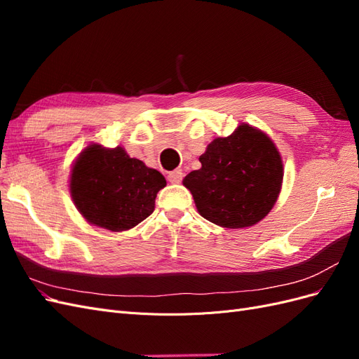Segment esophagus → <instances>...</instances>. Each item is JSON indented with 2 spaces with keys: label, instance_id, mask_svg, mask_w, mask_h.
Wrapping results in <instances>:
<instances>
[{
  "label": "esophagus",
  "instance_id": "1",
  "mask_svg": "<svg viewBox=\"0 0 359 359\" xmlns=\"http://www.w3.org/2000/svg\"><path fill=\"white\" fill-rule=\"evenodd\" d=\"M168 181L170 184H180L182 181V172L180 169L172 170L168 173Z\"/></svg>",
  "mask_w": 359,
  "mask_h": 359
}]
</instances>
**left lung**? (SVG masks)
Segmentation results:
<instances>
[{"mask_svg":"<svg viewBox=\"0 0 359 359\" xmlns=\"http://www.w3.org/2000/svg\"><path fill=\"white\" fill-rule=\"evenodd\" d=\"M202 168L184 178L203 219L229 229L253 226L273 208L283 163L266 135L243 124L217 137L199 157Z\"/></svg>","mask_w":359,"mask_h":359,"instance_id":"1","label":"left lung"}]
</instances>
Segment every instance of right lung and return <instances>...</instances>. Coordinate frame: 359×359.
I'll list each match as a JSON object with an SVG mask.
<instances>
[{
  "mask_svg": "<svg viewBox=\"0 0 359 359\" xmlns=\"http://www.w3.org/2000/svg\"><path fill=\"white\" fill-rule=\"evenodd\" d=\"M166 180L144 161L132 158L121 147L90 145L76 160L70 191L86 222L121 232L153 214L158 190Z\"/></svg>",
  "mask_w": 359,
  "mask_h": 359,
  "instance_id": "right-lung-1",
  "label": "right lung"
}]
</instances>
